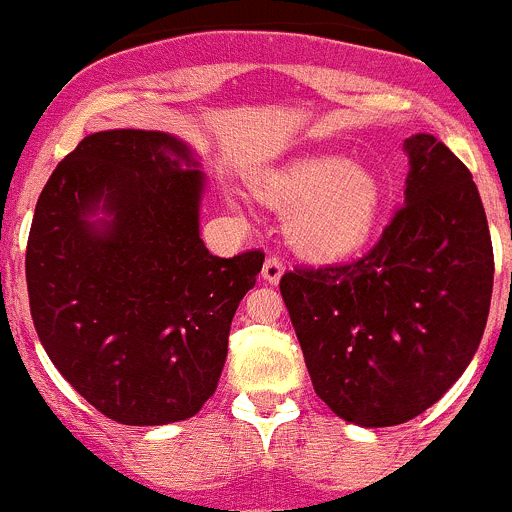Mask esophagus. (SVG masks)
Returning a JSON list of instances; mask_svg holds the SVG:
<instances>
[{
  "label": "esophagus",
  "mask_w": 512,
  "mask_h": 512,
  "mask_svg": "<svg viewBox=\"0 0 512 512\" xmlns=\"http://www.w3.org/2000/svg\"><path fill=\"white\" fill-rule=\"evenodd\" d=\"M283 271H286V263H283L281 258H276V256H268L266 261H263L261 276H263V281L273 283V286H276V283L281 281Z\"/></svg>",
  "instance_id": "34e87169"
}]
</instances>
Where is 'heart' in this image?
<instances>
[{"label":"heart","instance_id":"1","mask_svg":"<svg viewBox=\"0 0 512 512\" xmlns=\"http://www.w3.org/2000/svg\"><path fill=\"white\" fill-rule=\"evenodd\" d=\"M251 186L266 204L286 211L288 244L316 261L361 249L383 204L376 171L336 151L296 156L256 174Z\"/></svg>","mask_w":512,"mask_h":512}]
</instances>
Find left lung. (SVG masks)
Wrapping results in <instances>:
<instances>
[{
	"label": "left lung",
	"mask_w": 512,
	"mask_h": 512,
	"mask_svg": "<svg viewBox=\"0 0 512 512\" xmlns=\"http://www.w3.org/2000/svg\"><path fill=\"white\" fill-rule=\"evenodd\" d=\"M403 209L343 266L296 268L281 296L321 401L348 423L421 416L473 361L493 296V244L473 176L433 134L403 141Z\"/></svg>",
	"instance_id": "1"
}]
</instances>
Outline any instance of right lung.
<instances>
[{"label": "right lung", "mask_w": 512, "mask_h": 512, "mask_svg": "<svg viewBox=\"0 0 512 512\" xmlns=\"http://www.w3.org/2000/svg\"><path fill=\"white\" fill-rule=\"evenodd\" d=\"M206 174L184 139L109 129L49 176L27 244L34 328L57 371L124 426L196 416L214 396L263 254L211 256Z\"/></svg>", "instance_id": "right-lung-1"}]
</instances>
